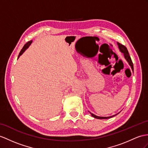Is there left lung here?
<instances>
[{"label":"left lung","instance_id":"obj_1","mask_svg":"<svg viewBox=\"0 0 148 148\" xmlns=\"http://www.w3.org/2000/svg\"><path fill=\"white\" fill-rule=\"evenodd\" d=\"M117 44H118L119 48L120 51H121L122 53L124 54L125 58L126 59V60L127 61V62L129 63V64H130V66H131L132 70L133 71H134V67H133V63H132V60H131V56H129V52H128V51H127V48H126V47H125V46H124L123 45L121 44V43H119V42H117ZM90 113L91 116H92V117H93L94 118H96V119H109V118H110V117H114V116H116V115H117V114H116V115H114V116H110V117H99V116H95V115L91 113V112H90Z\"/></svg>","mask_w":148,"mask_h":148}]
</instances>
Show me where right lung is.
Instances as JSON below:
<instances>
[{"label":"right lung","mask_w":148,"mask_h":148,"mask_svg":"<svg viewBox=\"0 0 148 148\" xmlns=\"http://www.w3.org/2000/svg\"><path fill=\"white\" fill-rule=\"evenodd\" d=\"M32 42V41H28L26 44H25V45L23 46V49H21V51H20V53H19V56H18V58H19V57L22 55V54L25 51V50H26L28 47H29V46L30 45H31V43Z\"/></svg>","instance_id":"right-lung-1"}]
</instances>
